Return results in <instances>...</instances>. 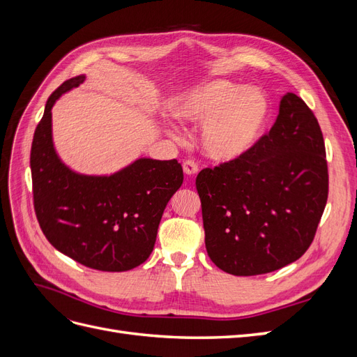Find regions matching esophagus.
<instances>
[{"mask_svg": "<svg viewBox=\"0 0 357 357\" xmlns=\"http://www.w3.org/2000/svg\"><path fill=\"white\" fill-rule=\"evenodd\" d=\"M183 171H185L188 176H195L198 172V164L195 160H186L185 164H183Z\"/></svg>", "mask_w": 357, "mask_h": 357, "instance_id": "1", "label": "esophagus"}]
</instances>
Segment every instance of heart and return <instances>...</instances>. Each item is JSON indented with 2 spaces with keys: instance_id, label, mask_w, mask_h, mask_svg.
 <instances>
[{
  "instance_id": "heart-1",
  "label": "heart",
  "mask_w": 357,
  "mask_h": 357,
  "mask_svg": "<svg viewBox=\"0 0 357 357\" xmlns=\"http://www.w3.org/2000/svg\"><path fill=\"white\" fill-rule=\"evenodd\" d=\"M172 113L181 122L202 123L199 147L214 162L244 158L264 138L271 102L256 88L211 80L176 96Z\"/></svg>"
}]
</instances>
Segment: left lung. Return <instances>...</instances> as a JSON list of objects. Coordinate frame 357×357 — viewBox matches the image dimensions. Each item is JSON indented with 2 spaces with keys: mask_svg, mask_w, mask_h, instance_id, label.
<instances>
[{
  "mask_svg": "<svg viewBox=\"0 0 357 357\" xmlns=\"http://www.w3.org/2000/svg\"><path fill=\"white\" fill-rule=\"evenodd\" d=\"M205 248L232 275L273 273L311 245L326 207L329 174L317 119L298 95L244 158L197 177Z\"/></svg>",
  "mask_w": 357,
  "mask_h": 357,
  "instance_id": "1",
  "label": "left lung"
}]
</instances>
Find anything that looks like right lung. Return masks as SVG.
Here are the masks:
<instances>
[{
  "mask_svg": "<svg viewBox=\"0 0 357 357\" xmlns=\"http://www.w3.org/2000/svg\"><path fill=\"white\" fill-rule=\"evenodd\" d=\"M84 80L63 82L46 102L31 146L34 210L49 243L84 266L119 273L153 250L159 222L183 183L177 159H138L113 176L75 174L52 143V107Z\"/></svg>",
  "mask_w": 357,
  "mask_h": 357,
  "instance_id": "right-lung-1",
  "label": "right lung"
}]
</instances>
